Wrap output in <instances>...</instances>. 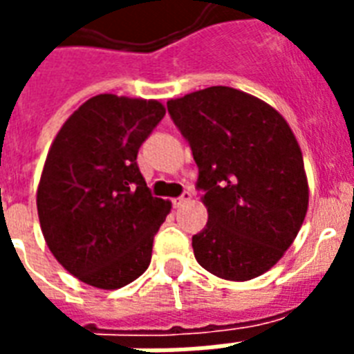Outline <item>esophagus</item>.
<instances>
[{
    "label": "esophagus",
    "instance_id": "esophagus-1",
    "mask_svg": "<svg viewBox=\"0 0 354 354\" xmlns=\"http://www.w3.org/2000/svg\"><path fill=\"white\" fill-rule=\"evenodd\" d=\"M189 200H191V193H189V191H183L178 198L172 200V204H174V207H182V205L185 204V202H189Z\"/></svg>",
    "mask_w": 354,
    "mask_h": 354
}]
</instances>
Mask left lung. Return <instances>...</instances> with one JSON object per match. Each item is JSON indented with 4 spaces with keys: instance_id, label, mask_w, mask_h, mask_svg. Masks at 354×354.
I'll list each match as a JSON object with an SVG mask.
<instances>
[{
    "instance_id": "1",
    "label": "left lung",
    "mask_w": 354,
    "mask_h": 354,
    "mask_svg": "<svg viewBox=\"0 0 354 354\" xmlns=\"http://www.w3.org/2000/svg\"><path fill=\"white\" fill-rule=\"evenodd\" d=\"M193 150L207 224L194 257L216 277L248 281L288 250L308 207L303 156L286 121L266 102L211 86L167 102Z\"/></svg>"
}]
</instances>
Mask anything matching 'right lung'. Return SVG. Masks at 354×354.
<instances>
[{"mask_svg":"<svg viewBox=\"0 0 354 354\" xmlns=\"http://www.w3.org/2000/svg\"><path fill=\"white\" fill-rule=\"evenodd\" d=\"M165 108L104 93L64 122L47 154L36 205L41 233L69 274L113 290L149 268L171 204L156 198L138 167Z\"/></svg>","mask_w":354,"mask_h":354,"instance_id":"obj_1","label":"right lung"}]
</instances>
